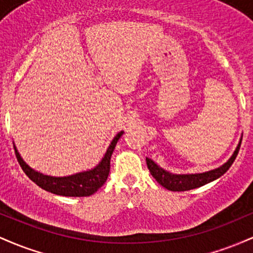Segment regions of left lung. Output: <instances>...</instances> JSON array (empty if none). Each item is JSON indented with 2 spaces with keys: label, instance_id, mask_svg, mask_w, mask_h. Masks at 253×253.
Listing matches in <instances>:
<instances>
[{
  "label": "left lung",
  "instance_id": "left-lung-1",
  "mask_svg": "<svg viewBox=\"0 0 253 253\" xmlns=\"http://www.w3.org/2000/svg\"><path fill=\"white\" fill-rule=\"evenodd\" d=\"M240 145H242V140H240L239 145L237 146L236 151H234L233 156L228 159L227 163H225L222 167L217 168L215 170L208 171L205 173H197V175H172V173L167 172V171L159 168L155 162L151 161L150 158H146L147 168H149L151 175L156 178V181L168 190L171 191H185L190 189H195V188L202 187V185L207 184L214 179L219 178L223 173L227 171L231 165L233 164L234 159L237 158L238 152H239Z\"/></svg>",
  "mask_w": 253,
  "mask_h": 253
}]
</instances>
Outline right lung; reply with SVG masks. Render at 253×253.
Masks as SVG:
<instances>
[{"mask_svg":"<svg viewBox=\"0 0 253 253\" xmlns=\"http://www.w3.org/2000/svg\"><path fill=\"white\" fill-rule=\"evenodd\" d=\"M123 133L124 132H120L115 135V138L110 143L102 161L100 162V164L96 168H94V169L90 171H84V172H80L68 177H51L37 172V171L31 169L22 161L15 146H14V150H15L17 162H19L20 167L22 168L24 172L37 185L42 188L43 190L63 196H89L92 195L95 191H97V189H100L104 184V182L107 181V178H108L110 170V157H112L115 145H117L120 136L123 135Z\"/></svg>","mask_w":253,"mask_h":253,"instance_id":"right-lung-1","label":"right lung"}]
</instances>
